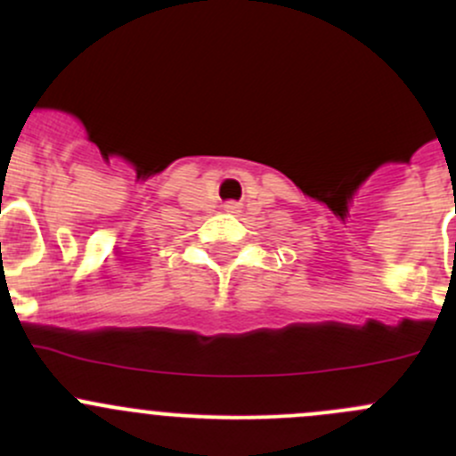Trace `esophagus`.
<instances>
[{"label":"esophagus","mask_w":456,"mask_h":456,"mask_svg":"<svg viewBox=\"0 0 456 456\" xmlns=\"http://www.w3.org/2000/svg\"><path fill=\"white\" fill-rule=\"evenodd\" d=\"M224 211H229V214H238V211H240V202H227V205H224Z\"/></svg>","instance_id":"1"}]
</instances>
